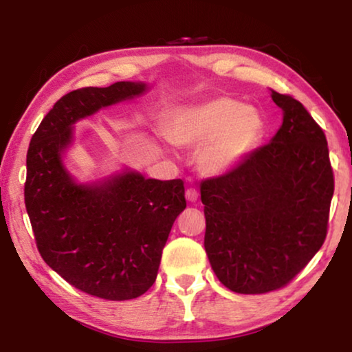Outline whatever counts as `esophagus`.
Instances as JSON below:
<instances>
[{
	"label": "esophagus",
	"instance_id": "34e87169",
	"mask_svg": "<svg viewBox=\"0 0 352 352\" xmlns=\"http://www.w3.org/2000/svg\"><path fill=\"white\" fill-rule=\"evenodd\" d=\"M186 199L189 201H197L199 200V190L194 189V187H189V189L186 190Z\"/></svg>",
	"mask_w": 352,
	"mask_h": 352
}]
</instances>
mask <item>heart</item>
<instances>
[{
	"mask_svg": "<svg viewBox=\"0 0 352 352\" xmlns=\"http://www.w3.org/2000/svg\"><path fill=\"white\" fill-rule=\"evenodd\" d=\"M263 131V122L252 107L230 98H214L182 107L165 124L170 142L199 147L197 163L204 173L223 175L253 151Z\"/></svg>",
	"mask_w": 352,
	"mask_h": 352,
	"instance_id": "heart-1",
	"label": "heart"
}]
</instances>
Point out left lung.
I'll return each mask as SVG.
<instances>
[{
	"instance_id": "obj_1",
	"label": "left lung",
	"mask_w": 352,
	"mask_h": 352,
	"mask_svg": "<svg viewBox=\"0 0 352 352\" xmlns=\"http://www.w3.org/2000/svg\"><path fill=\"white\" fill-rule=\"evenodd\" d=\"M271 93L283 110L272 141L200 186L210 264L243 295L283 288L306 267L325 242L335 190L322 128L293 96Z\"/></svg>"
}]
</instances>
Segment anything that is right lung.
I'll return each instance as SVG.
<instances>
[{
  "instance_id": "right-lung-1",
  "label": "right lung",
  "mask_w": 352,
  "mask_h": 352,
  "mask_svg": "<svg viewBox=\"0 0 352 352\" xmlns=\"http://www.w3.org/2000/svg\"><path fill=\"white\" fill-rule=\"evenodd\" d=\"M144 91L131 81L70 91L43 118L27 152L23 197L38 252L72 287L109 301L133 300L153 285L173 223L186 208L184 182L124 173L78 186L60 153L76 120Z\"/></svg>"
}]
</instances>
